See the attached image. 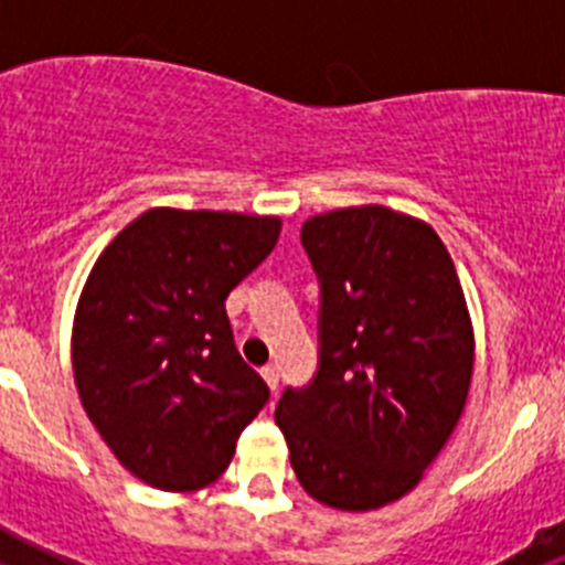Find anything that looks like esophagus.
Segmentation results:
<instances>
[{
    "label": "esophagus",
    "instance_id": "34e87169",
    "mask_svg": "<svg viewBox=\"0 0 565 565\" xmlns=\"http://www.w3.org/2000/svg\"><path fill=\"white\" fill-rule=\"evenodd\" d=\"M263 379H266L271 391H277V387H279V367H277V364H266V367H263Z\"/></svg>",
    "mask_w": 565,
    "mask_h": 565
}]
</instances>
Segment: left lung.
<instances>
[{
    "label": "left lung",
    "instance_id": "1",
    "mask_svg": "<svg viewBox=\"0 0 565 565\" xmlns=\"http://www.w3.org/2000/svg\"><path fill=\"white\" fill-rule=\"evenodd\" d=\"M299 239L319 279V359L274 418L308 495L379 509L416 487L461 418L472 379L461 282L427 223L384 206L319 214Z\"/></svg>",
    "mask_w": 565,
    "mask_h": 565
}]
</instances>
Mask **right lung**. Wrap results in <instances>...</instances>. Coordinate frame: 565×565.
<instances>
[{"label": "right lung", "mask_w": 565, "mask_h": 565, "mask_svg": "<svg viewBox=\"0 0 565 565\" xmlns=\"http://www.w3.org/2000/svg\"><path fill=\"white\" fill-rule=\"evenodd\" d=\"M277 217L149 209L104 248L78 299L84 411L143 483L217 481L268 402L234 344L226 297L277 246Z\"/></svg>", "instance_id": "1"}]
</instances>
